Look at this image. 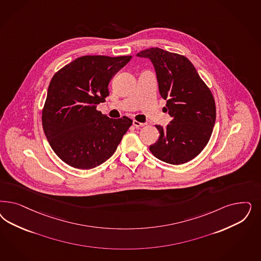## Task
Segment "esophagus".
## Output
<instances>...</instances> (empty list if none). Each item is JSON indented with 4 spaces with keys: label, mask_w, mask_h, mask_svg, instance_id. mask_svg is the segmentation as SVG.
I'll return each instance as SVG.
<instances>
[{
    "label": "esophagus",
    "mask_w": 261,
    "mask_h": 261,
    "mask_svg": "<svg viewBox=\"0 0 261 261\" xmlns=\"http://www.w3.org/2000/svg\"><path fill=\"white\" fill-rule=\"evenodd\" d=\"M133 125L136 126V127H141V126H145V124H144V123H140V122H138V121H136V120H134V121H133Z\"/></svg>",
    "instance_id": "obj_1"
}]
</instances>
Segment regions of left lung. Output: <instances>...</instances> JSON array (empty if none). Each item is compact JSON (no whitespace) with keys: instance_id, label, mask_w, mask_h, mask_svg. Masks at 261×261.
Returning a JSON list of instances; mask_svg holds the SVG:
<instances>
[{"instance_id":"1","label":"left lung","mask_w":261,"mask_h":261,"mask_svg":"<svg viewBox=\"0 0 261 261\" xmlns=\"http://www.w3.org/2000/svg\"><path fill=\"white\" fill-rule=\"evenodd\" d=\"M151 61L161 97L167 100L163 110L172 118L166 127L156 125L160 138L150 146L151 153L169 164H184L195 159L211 139L216 107L210 88L184 56L160 48L136 55Z\"/></svg>"}]
</instances>
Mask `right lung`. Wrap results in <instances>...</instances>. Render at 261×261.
Returning a JSON list of instances; mask_svg holds the SVG:
<instances>
[{
  "mask_svg": "<svg viewBox=\"0 0 261 261\" xmlns=\"http://www.w3.org/2000/svg\"><path fill=\"white\" fill-rule=\"evenodd\" d=\"M132 59L84 56L50 80L42 110V126L51 149L74 168H95L116 151L133 120L111 119L96 110L110 95V80Z\"/></svg>",
  "mask_w": 261,
  "mask_h": 261,
  "instance_id": "1",
  "label": "right lung"
}]
</instances>
